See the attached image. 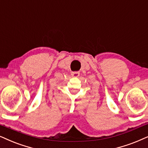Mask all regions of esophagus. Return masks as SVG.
Wrapping results in <instances>:
<instances>
[{"instance_id": "34e87169", "label": "esophagus", "mask_w": 148, "mask_h": 148, "mask_svg": "<svg viewBox=\"0 0 148 148\" xmlns=\"http://www.w3.org/2000/svg\"><path fill=\"white\" fill-rule=\"evenodd\" d=\"M71 75L73 77H78L79 75V72L78 71H73L71 73Z\"/></svg>"}]
</instances>
